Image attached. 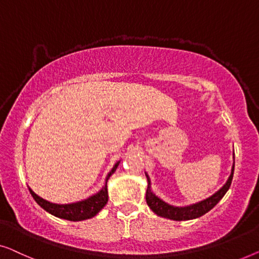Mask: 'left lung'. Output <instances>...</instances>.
<instances>
[{
  "instance_id": "left-lung-1",
  "label": "left lung",
  "mask_w": 259,
  "mask_h": 259,
  "mask_svg": "<svg viewBox=\"0 0 259 259\" xmlns=\"http://www.w3.org/2000/svg\"><path fill=\"white\" fill-rule=\"evenodd\" d=\"M234 170H235V157H234V165H232V170H231V175L229 177V180L227 181V183L223 185V188L220 189L216 194L211 196V197L204 199V201H201L196 204H191V205L188 206H174L170 205V204L165 203L164 201H162L161 198L157 197L154 192L151 191V184H150V178L147 174L148 180V189H147V194H145V199H147V204L149 207L154 211V212L157 214V216L164 217V218H169V220L172 221H189V220H194V218H198L205 214L207 211H210L212 207L216 205V204L223 198V196L227 194V191L230 188L231 182H232V177H234Z\"/></svg>"
}]
</instances>
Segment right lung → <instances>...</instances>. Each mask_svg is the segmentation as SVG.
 <instances>
[{
  "label": "right lung",
  "mask_w": 259,
  "mask_h": 259,
  "mask_svg": "<svg viewBox=\"0 0 259 259\" xmlns=\"http://www.w3.org/2000/svg\"><path fill=\"white\" fill-rule=\"evenodd\" d=\"M118 164L119 162L116 163L110 172L108 174L107 178H105V183L103 185V188H102L96 195L84 199V201L71 203V204H55L41 198L39 196L36 195L30 188H29V191H30V194L32 197H34L36 203H37L41 207H43L46 211H48L49 213L54 214V216H56L58 218H63V220H67V221H72V222L88 220V218H93L94 216H96V214L103 209L105 204H107L108 202L107 182L109 180V177L115 172L116 169H117Z\"/></svg>",
  "instance_id": "obj_1"
}]
</instances>
